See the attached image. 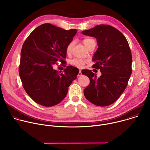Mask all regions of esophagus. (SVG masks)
Listing matches in <instances>:
<instances>
[{
	"mask_svg": "<svg viewBox=\"0 0 150 150\" xmlns=\"http://www.w3.org/2000/svg\"><path fill=\"white\" fill-rule=\"evenodd\" d=\"M82 73H81V70H79V73H78V76H82Z\"/></svg>",
	"mask_w": 150,
	"mask_h": 150,
	"instance_id": "1",
	"label": "esophagus"
}]
</instances>
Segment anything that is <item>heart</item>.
Wrapping results in <instances>:
<instances>
[{"instance_id": "1", "label": "heart", "mask_w": 150, "mask_h": 150, "mask_svg": "<svg viewBox=\"0 0 150 150\" xmlns=\"http://www.w3.org/2000/svg\"><path fill=\"white\" fill-rule=\"evenodd\" d=\"M94 41H96L94 39L90 38H84L82 40L83 45L87 48L93 42H94ZM74 46V41L70 42L67 45V46L66 47V52H67V53H71L72 52ZM86 63H87L86 60H83V59H74L71 62V64L72 65H74V66H75L77 68H83L85 66V64Z\"/></svg>"}]
</instances>
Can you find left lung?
<instances>
[{
	"label": "left lung",
	"mask_w": 150,
	"mask_h": 150,
	"mask_svg": "<svg viewBox=\"0 0 150 150\" xmlns=\"http://www.w3.org/2000/svg\"><path fill=\"white\" fill-rule=\"evenodd\" d=\"M82 34L97 39L98 47L93 57L96 62L93 68L101 72L97 78L91 70L81 71L90 80L83 90L84 96L96 105H109L123 93L132 74V57L129 44L120 31L109 25H98L83 31Z\"/></svg>",
	"instance_id": "obj_1"
}]
</instances>
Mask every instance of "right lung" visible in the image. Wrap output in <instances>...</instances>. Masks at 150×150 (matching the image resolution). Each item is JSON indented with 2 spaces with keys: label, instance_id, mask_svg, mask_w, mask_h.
Segmentation results:
<instances>
[{
  "label": "right lung",
  "instance_id": "right-lung-1",
  "mask_svg": "<svg viewBox=\"0 0 150 150\" xmlns=\"http://www.w3.org/2000/svg\"><path fill=\"white\" fill-rule=\"evenodd\" d=\"M76 33L46 23L34 30L24 41L19 74L25 91L38 104L51 107L60 103L76 79L79 69L75 67L67 66L63 72L54 69L58 61L66 67V47Z\"/></svg>",
  "mask_w": 150,
  "mask_h": 150
}]
</instances>
